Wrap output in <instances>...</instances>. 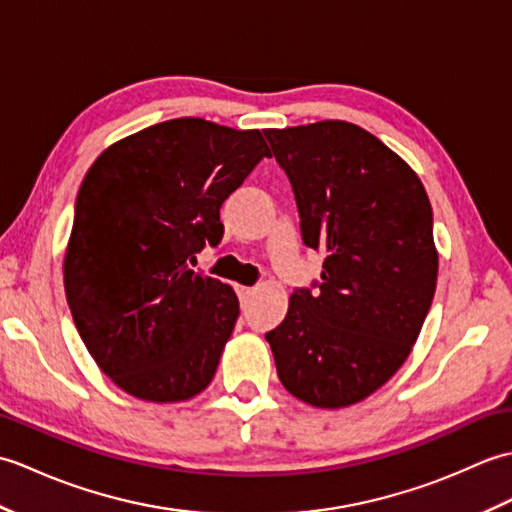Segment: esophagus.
I'll use <instances>...</instances> for the list:
<instances>
[{
	"label": "esophagus",
	"instance_id": "esophagus-1",
	"mask_svg": "<svg viewBox=\"0 0 512 512\" xmlns=\"http://www.w3.org/2000/svg\"><path fill=\"white\" fill-rule=\"evenodd\" d=\"M253 292H255V288H244V286L237 288V295H239V299H242V303H246L250 297H253Z\"/></svg>",
	"mask_w": 512,
	"mask_h": 512
}]
</instances>
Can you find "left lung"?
<instances>
[{
	"instance_id": "left-lung-1",
	"label": "left lung",
	"mask_w": 512,
	"mask_h": 512,
	"mask_svg": "<svg viewBox=\"0 0 512 512\" xmlns=\"http://www.w3.org/2000/svg\"><path fill=\"white\" fill-rule=\"evenodd\" d=\"M295 191L303 244L321 250L317 290H295L266 334L292 396L321 409L361 402L407 361L438 281L420 178L345 121L266 129Z\"/></svg>"
}]
</instances>
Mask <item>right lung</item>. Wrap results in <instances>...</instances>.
Listing matches in <instances>:
<instances>
[{
    "label": "right lung",
    "instance_id": "obj_1",
    "mask_svg": "<svg viewBox=\"0 0 512 512\" xmlns=\"http://www.w3.org/2000/svg\"><path fill=\"white\" fill-rule=\"evenodd\" d=\"M262 158L259 129L173 118L118 140L85 173L65 297L96 365L127 394L180 402L209 387L239 301L189 262L220 244V206Z\"/></svg>",
    "mask_w": 512,
    "mask_h": 512
}]
</instances>
